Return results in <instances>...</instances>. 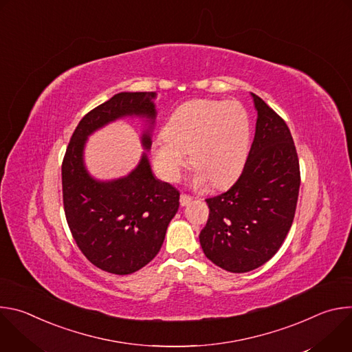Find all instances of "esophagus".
Wrapping results in <instances>:
<instances>
[{"label":"esophagus","mask_w":352,"mask_h":352,"mask_svg":"<svg viewBox=\"0 0 352 352\" xmlns=\"http://www.w3.org/2000/svg\"><path fill=\"white\" fill-rule=\"evenodd\" d=\"M192 202V196H189V195H186V193H181V196H179V204H181V206H186V205H189Z\"/></svg>","instance_id":"34e87169"}]
</instances>
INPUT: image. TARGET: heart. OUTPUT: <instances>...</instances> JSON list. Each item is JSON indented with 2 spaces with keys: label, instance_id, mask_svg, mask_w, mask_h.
Segmentation results:
<instances>
[{
  "label": "heart",
  "instance_id": "obj_1",
  "mask_svg": "<svg viewBox=\"0 0 352 352\" xmlns=\"http://www.w3.org/2000/svg\"><path fill=\"white\" fill-rule=\"evenodd\" d=\"M250 118L238 102L192 100L170 116L153 147L155 166L167 181H177L190 153L197 171L193 184L224 186L241 173L250 147Z\"/></svg>",
  "mask_w": 352,
  "mask_h": 352
}]
</instances>
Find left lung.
I'll list each match as a JSON object with an SVG mask.
<instances>
[{
    "instance_id": "obj_1",
    "label": "left lung",
    "mask_w": 352,
    "mask_h": 352,
    "mask_svg": "<svg viewBox=\"0 0 352 352\" xmlns=\"http://www.w3.org/2000/svg\"><path fill=\"white\" fill-rule=\"evenodd\" d=\"M255 139L235 184L206 199L209 219L199 241L209 261L246 273L270 261L283 245L296 209L300 173L285 121L255 93Z\"/></svg>"
}]
</instances>
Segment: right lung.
<instances>
[{
	"label": "right lung",
	"mask_w": 352,
	"mask_h": 352,
	"mask_svg": "<svg viewBox=\"0 0 352 352\" xmlns=\"http://www.w3.org/2000/svg\"><path fill=\"white\" fill-rule=\"evenodd\" d=\"M156 93L122 91L89 111L72 133L63 162V200L67 223L82 254L96 267L131 274L152 261L179 208V192L157 179L146 153L136 168L114 181H97L83 163L87 136L122 117H144L155 124ZM150 148V131L142 136Z\"/></svg>",
	"instance_id": "obj_1"
}]
</instances>
